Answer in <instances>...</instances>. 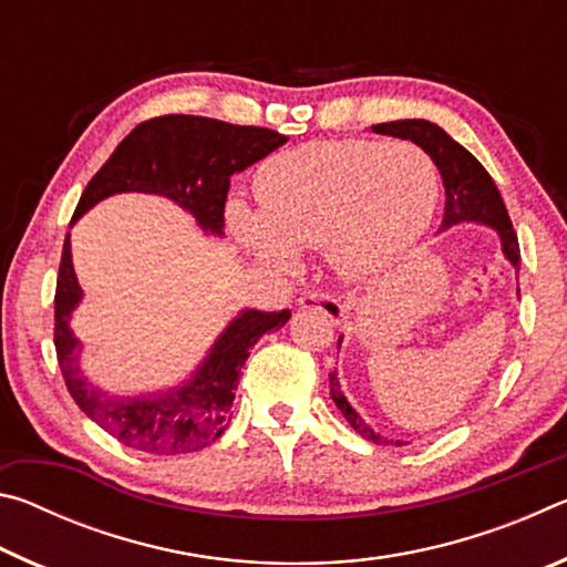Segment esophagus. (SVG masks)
<instances>
[{
  "label": "esophagus",
  "mask_w": 567,
  "mask_h": 567,
  "mask_svg": "<svg viewBox=\"0 0 567 567\" xmlns=\"http://www.w3.org/2000/svg\"><path fill=\"white\" fill-rule=\"evenodd\" d=\"M300 310H310V312H322L324 318H330L332 322H342L344 320V305L340 300H334L332 295H324V292H305L300 300Z\"/></svg>",
  "instance_id": "34e87169"
}]
</instances>
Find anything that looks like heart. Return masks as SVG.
I'll return each mask as SVG.
<instances>
[{"label": "heart", "mask_w": 567, "mask_h": 567, "mask_svg": "<svg viewBox=\"0 0 567 567\" xmlns=\"http://www.w3.org/2000/svg\"><path fill=\"white\" fill-rule=\"evenodd\" d=\"M437 169L408 142L340 140L282 152L255 177L260 213L227 209L237 243L257 260L290 267L295 247H324L350 280H370L425 235L437 205Z\"/></svg>", "instance_id": "heart-1"}]
</instances>
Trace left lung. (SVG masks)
<instances>
[{
    "label": "left lung",
    "mask_w": 567,
    "mask_h": 567,
    "mask_svg": "<svg viewBox=\"0 0 567 567\" xmlns=\"http://www.w3.org/2000/svg\"><path fill=\"white\" fill-rule=\"evenodd\" d=\"M372 132L388 134V137H400L415 142L435 162L440 169V177H443L445 185V215L440 229H447L460 223H480L493 227L497 237H501L503 255L507 262L515 267V272L520 270V245H517V235L513 229L511 217H507L505 203L497 192L493 177L487 175V169L480 165V162L470 155V152L455 142L450 134L437 127V124L427 120H398V122H382L372 124ZM342 338L338 340L340 348ZM330 398L334 405L340 408L344 420L350 422L354 433H360L364 440L375 445H390L392 440L382 437L375 433L368 422L360 417V412L354 410L348 398L342 395L338 370L330 372ZM395 445H408L402 440H395Z\"/></svg>",
    "instance_id": "1"
}]
</instances>
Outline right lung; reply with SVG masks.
<instances>
[{
    "mask_svg": "<svg viewBox=\"0 0 567 567\" xmlns=\"http://www.w3.org/2000/svg\"><path fill=\"white\" fill-rule=\"evenodd\" d=\"M287 142L265 127H243L195 114H165L147 120L124 137L112 157L84 187L72 225L104 197L147 192L177 203L209 235L223 237L229 177L270 155ZM82 300L72 265L70 235L62 247L54 292V348L72 400L92 422L122 445L152 455L197 453L225 433L233 400L249 358L265 332L280 330L290 310H243L215 340L203 364L185 385L150 395H110L80 372L82 342L70 328Z\"/></svg>",
    "mask_w": 567,
    "mask_h": 567,
    "instance_id": "right-lung-1",
    "label": "right lung"
}]
</instances>
